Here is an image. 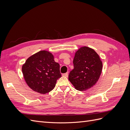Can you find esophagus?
Instances as JSON below:
<instances>
[{
    "label": "esophagus",
    "mask_w": 130,
    "mask_h": 130,
    "mask_svg": "<svg viewBox=\"0 0 130 130\" xmlns=\"http://www.w3.org/2000/svg\"><path fill=\"white\" fill-rule=\"evenodd\" d=\"M62 76H64V77H68V73H64V74H62Z\"/></svg>",
    "instance_id": "34e87169"
}]
</instances>
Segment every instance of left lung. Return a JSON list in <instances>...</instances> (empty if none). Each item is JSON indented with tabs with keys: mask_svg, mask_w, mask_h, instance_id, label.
<instances>
[{
	"mask_svg": "<svg viewBox=\"0 0 130 130\" xmlns=\"http://www.w3.org/2000/svg\"><path fill=\"white\" fill-rule=\"evenodd\" d=\"M74 69L70 72L68 79L76 89L84 91L95 85L103 69V63L98 54L87 46L81 47L75 53Z\"/></svg>",
	"mask_w": 130,
	"mask_h": 130,
	"instance_id": "obj_1",
	"label": "left lung"
}]
</instances>
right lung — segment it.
<instances>
[{"label":"right lung","mask_w":130,"mask_h":130,"mask_svg":"<svg viewBox=\"0 0 130 130\" xmlns=\"http://www.w3.org/2000/svg\"><path fill=\"white\" fill-rule=\"evenodd\" d=\"M22 72L29 87L41 94L52 90L61 77L60 64L55 62L52 53L45 50L27 58L22 66Z\"/></svg>","instance_id":"1"}]
</instances>
